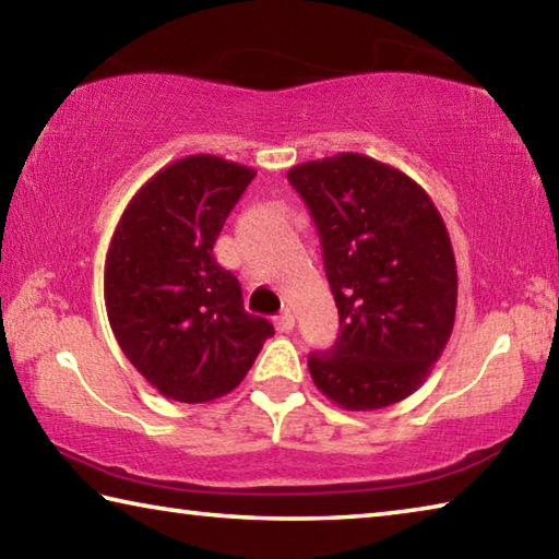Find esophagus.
<instances>
[{"instance_id": "1", "label": "esophagus", "mask_w": 559, "mask_h": 559, "mask_svg": "<svg viewBox=\"0 0 559 559\" xmlns=\"http://www.w3.org/2000/svg\"><path fill=\"white\" fill-rule=\"evenodd\" d=\"M273 325H276L278 333H290V330L296 328V316H293L290 310H283L281 316L273 318Z\"/></svg>"}]
</instances>
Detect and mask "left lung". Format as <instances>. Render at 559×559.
<instances>
[{"mask_svg":"<svg viewBox=\"0 0 559 559\" xmlns=\"http://www.w3.org/2000/svg\"><path fill=\"white\" fill-rule=\"evenodd\" d=\"M313 214L340 337L308 357L310 377L347 412L384 409L427 382L456 320L459 273L427 189L359 153L288 169Z\"/></svg>","mask_w":559,"mask_h":559,"instance_id":"1","label":"left lung"}]
</instances>
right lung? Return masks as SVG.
Returning <instances> with one entry per match:
<instances>
[{
	"instance_id": "obj_1",
	"label": "right lung",
	"mask_w": 559,
	"mask_h": 559,
	"mask_svg": "<svg viewBox=\"0 0 559 559\" xmlns=\"http://www.w3.org/2000/svg\"><path fill=\"white\" fill-rule=\"evenodd\" d=\"M257 169L187 155L132 194L106 253L108 323L130 365L167 400L204 404L241 384L273 325L246 313L214 241Z\"/></svg>"
}]
</instances>
